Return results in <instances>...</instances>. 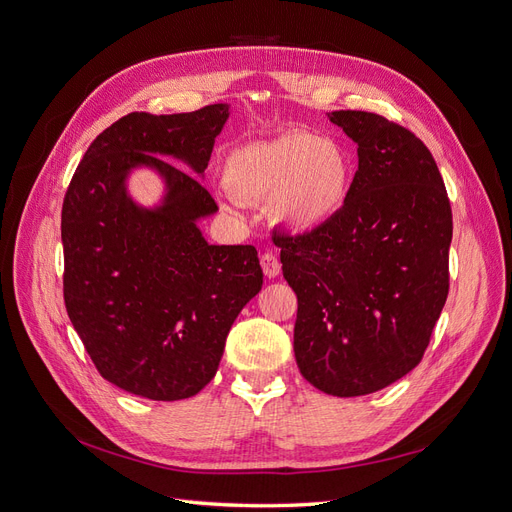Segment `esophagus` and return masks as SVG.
Here are the masks:
<instances>
[{
    "instance_id": "esophagus-1",
    "label": "esophagus",
    "mask_w": 512,
    "mask_h": 512,
    "mask_svg": "<svg viewBox=\"0 0 512 512\" xmlns=\"http://www.w3.org/2000/svg\"><path fill=\"white\" fill-rule=\"evenodd\" d=\"M260 264H262V271H264L266 277H269V279H277V277H279V273H281V262H279V258H277L275 252H264V254L260 256Z\"/></svg>"
}]
</instances>
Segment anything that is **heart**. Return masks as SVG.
Wrapping results in <instances>:
<instances>
[{"label":"heart","mask_w":512,"mask_h":512,"mask_svg":"<svg viewBox=\"0 0 512 512\" xmlns=\"http://www.w3.org/2000/svg\"><path fill=\"white\" fill-rule=\"evenodd\" d=\"M352 175L344 145L308 131L246 143L225 160V183L233 196L269 202L273 221L296 233L321 229L342 212Z\"/></svg>","instance_id":"heart-1"}]
</instances>
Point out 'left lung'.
I'll return each mask as SVG.
<instances>
[{
	"label": "left lung",
	"mask_w": 512,
	"mask_h": 512,
	"mask_svg": "<svg viewBox=\"0 0 512 512\" xmlns=\"http://www.w3.org/2000/svg\"><path fill=\"white\" fill-rule=\"evenodd\" d=\"M358 145L348 200L321 229L275 233L298 296L294 352L337 398L379 392L417 367L448 298L452 210L425 143L387 118L337 110Z\"/></svg>",
	"instance_id": "1"
}]
</instances>
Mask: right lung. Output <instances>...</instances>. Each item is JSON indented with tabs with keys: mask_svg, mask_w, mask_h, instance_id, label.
<instances>
[{
	"mask_svg": "<svg viewBox=\"0 0 512 512\" xmlns=\"http://www.w3.org/2000/svg\"><path fill=\"white\" fill-rule=\"evenodd\" d=\"M229 114V104L131 112L93 139L66 191L68 319L100 375L133 396H196L216 375L237 314L262 289L256 248L212 246L198 225L218 206L195 175L204 177ZM141 167L163 181L152 207L128 191Z\"/></svg>",
	"mask_w": 512,
	"mask_h": 512,
	"instance_id": "right-lung-1",
	"label": "right lung"
}]
</instances>
